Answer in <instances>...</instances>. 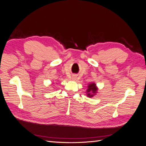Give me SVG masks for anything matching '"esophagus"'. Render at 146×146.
<instances>
[{"label": "esophagus", "mask_w": 146, "mask_h": 146, "mask_svg": "<svg viewBox=\"0 0 146 146\" xmlns=\"http://www.w3.org/2000/svg\"><path fill=\"white\" fill-rule=\"evenodd\" d=\"M74 77V79H75L76 78V77Z\"/></svg>", "instance_id": "esophagus-1"}]
</instances>
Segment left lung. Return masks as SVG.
<instances>
[{
  "instance_id": "8db88e82",
  "label": "left lung",
  "mask_w": 146,
  "mask_h": 146,
  "mask_svg": "<svg viewBox=\"0 0 146 146\" xmlns=\"http://www.w3.org/2000/svg\"><path fill=\"white\" fill-rule=\"evenodd\" d=\"M87 95L89 98H92V97L97 92V87L96 86V84L94 83L89 84L88 87H87Z\"/></svg>"
}]
</instances>
